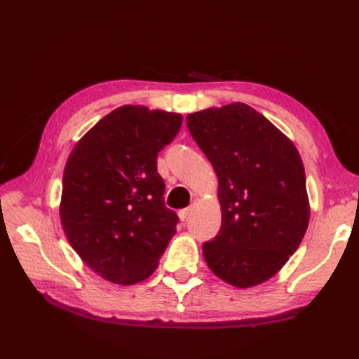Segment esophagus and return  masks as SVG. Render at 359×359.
<instances>
[{"label":"esophagus","mask_w":359,"mask_h":359,"mask_svg":"<svg viewBox=\"0 0 359 359\" xmlns=\"http://www.w3.org/2000/svg\"><path fill=\"white\" fill-rule=\"evenodd\" d=\"M191 211H193L191 207H188V208H184V210L179 211V217H180L182 222H185V220L189 217V215H191Z\"/></svg>","instance_id":"1"}]
</instances>
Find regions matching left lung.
Wrapping results in <instances>:
<instances>
[{
  "label": "left lung",
  "instance_id": "left-lung-1",
  "mask_svg": "<svg viewBox=\"0 0 359 359\" xmlns=\"http://www.w3.org/2000/svg\"><path fill=\"white\" fill-rule=\"evenodd\" d=\"M189 134L219 179L222 225L202 245L211 271L234 287L274 276L306 234V171L294 144L245 103L188 114Z\"/></svg>",
  "mask_w": 359,
  "mask_h": 359
}]
</instances>
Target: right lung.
Here are the masks:
<instances>
[{
	"mask_svg": "<svg viewBox=\"0 0 359 359\" xmlns=\"http://www.w3.org/2000/svg\"><path fill=\"white\" fill-rule=\"evenodd\" d=\"M180 126V114L126 104L69 154L60 217L72 248L102 278L131 285L157 269L179 222L165 205L157 154Z\"/></svg>",
	"mask_w": 359,
	"mask_h": 359,
	"instance_id": "add662e5",
	"label": "right lung"
}]
</instances>
